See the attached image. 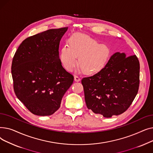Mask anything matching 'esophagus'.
Instances as JSON below:
<instances>
[{
	"label": "esophagus",
	"instance_id": "esophagus-1",
	"mask_svg": "<svg viewBox=\"0 0 153 153\" xmlns=\"http://www.w3.org/2000/svg\"><path fill=\"white\" fill-rule=\"evenodd\" d=\"M74 81L76 82H79L81 81V79H80V77H78L77 76H74Z\"/></svg>",
	"mask_w": 153,
	"mask_h": 153
}]
</instances>
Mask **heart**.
<instances>
[{"mask_svg":"<svg viewBox=\"0 0 153 153\" xmlns=\"http://www.w3.org/2000/svg\"><path fill=\"white\" fill-rule=\"evenodd\" d=\"M67 42L68 45L61 48L59 58L64 68L69 72L77 66L79 58V66L85 74H97L105 67L110 58V48L88 35L75 33Z\"/></svg>","mask_w":153,"mask_h":153,"instance_id":"1","label":"heart"}]
</instances>
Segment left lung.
Masks as SVG:
<instances>
[{"mask_svg": "<svg viewBox=\"0 0 153 153\" xmlns=\"http://www.w3.org/2000/svg\"><path fill=\"white\" fill-rule=\"evenodd\" d=\"M87 107L110 118L123 114L138 93L140 62L136 55L117 52L107 65L92 76L81 80Z\"/></svg>", "mask_w": 153, "mask_h": 153, "instance_id": "left-lung-1", "label": "left lung"}]
</instances>
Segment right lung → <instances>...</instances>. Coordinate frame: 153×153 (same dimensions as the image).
I'll return each mask as SVG.
<instances>
[{
    "mask_svg": "<svg viewBox=\"0 0 153 153\" xmlns=\"http://www.w3.org/2000/svg\"><path fill=\"white\" fill-rule=\"evenodd\" d=\"M68 28L48 30L27 38L13 56L15 93L34 115L53 114L73 83V76L63 68L59 58L60 40Z\"/></svg>",
    "mask_w": 153,
    "mask_h": 153,
    "instance_id": "obj_1",
    "label": "right lung"
}]
</instances>
